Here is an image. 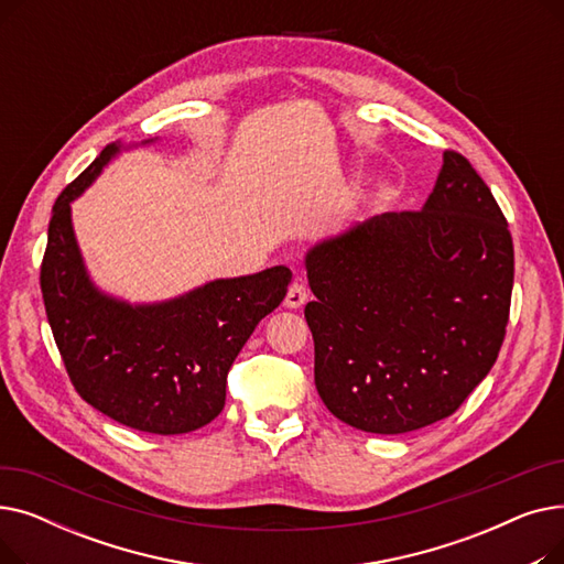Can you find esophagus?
I'll list each match as a JSON object with an SVG mask.
<instances>
[{
  "instance_id": "obj_1",
  "label": "esophagus",
  "mask_w": 564,
  "mask_h": 564,
  "mask_svg": "<svg viewBox=\"0 0 564 564\" xmlns=\"http://www.w3.org/2000/svg\"><path fill=\"white\" fill-rule=\"evenodd\" d=\"M306 300H308V290H306V285L302 283V281H294V283H290V288H288V294H285V306L288 308H300V306H304L306 304Z\"/></svg>"
}]
</instances>
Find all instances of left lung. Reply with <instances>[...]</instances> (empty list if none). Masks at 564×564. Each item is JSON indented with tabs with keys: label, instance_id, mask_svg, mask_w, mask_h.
Listing matches in <instances>:
<instances>
[{
	"label": "left lung",
	"instance_id": "8db88e82",
	"mask_svg": "<svg viewBox=\"0 0 564 564\" xmlns=\"http://www.w3.org/2000/svg\"><path fill=\"white\" fill-rule=\"evenodd\" d=\"M315 387L343 423L404 434L448 419L506 338L514 249L508 221L459 153L416 213H383L306 253Z\"/></svg>",
	"mask_w": 564,
	"mask_h": 564
}]
</instances>
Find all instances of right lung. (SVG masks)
I'll use <instances>...</instances> for the list:
<instances>
[{
    "instance_id": "1",
    "label": "right lung",
    "mask_w": 564,
    "mask_h": 564,
    "mask_svg": "<svg viewBox=\"0 0 564 564\" xmlns=\"http://www.w3.org/2000/svg\"><path fill=\"white\" fill-rule=\"evenodd\" d=\"M123 148L109 143L52 207L41 264L45 313L73 387L88 404L139 432L187 434L221 413L228 370L258 322L283 302L292 272L276 264L153 304L102 292L86 272L70 203Z\"/></svg>"
}]
</instances>
